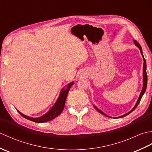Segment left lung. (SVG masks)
<instances>
[{"instance_id":"obj_1","label":"left lung","mask_w":152,"mask_h":152,"mask_svg":"<svg viewBox=\"0 0 152 152\" xmlns=\"http://www.w3.org/2000/svg\"><path fill=\"white\" fill-rule=\"evenodd\" d=\"M134 42L135 45H136L137 46H138V48H139V49H140V53H141V54H142V57H143V59H144V66H143V88H142V91H141L140 94L139 98H138V101H137V104H136V105L134 106V107L133 109H132L129 112H128V113H127V114H124V115H123L120 116V117H118V118H123V117H124V116H126L127 115L129 114L130 113H131L134 110L135 108H136L137 107V106L138 105V104H139V102H140V100H141L142 97V96H143V95H144V93H145V91H146V87H147L148 76H147V73H146V60H145L144 57V56H143L142 50L141 46H140V45L139 44V43H138L137 40H134ZM95 108H96V110H97L99 112L101 113V114H103V115H106V116H108L107 115H106V114H104V113H103L102 111L100 110L99 109H98L97 108H96V106H95Z\"/></svg>"}]
</instances>
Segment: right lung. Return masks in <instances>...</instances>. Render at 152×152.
<instances>
[{
	"instance_id": "1",
	"label": "right lung",
	"mask_w": 152,
	"mask_h": 152,
	"mask_svg": "<svg viewBox=\"0 0 152 152\" xmlns=\"http://www.w3.org/2000/svg\"><path fill=\"white\" fill-rule=\"evenodd\" d=\"M72 85H73V82L69 83V84L68 85V88H66V89H62V91H61L59 97L57 99L56 104H54V106L51 108L50 110L48 112L47 114L44 115L43 116H42L40 118H30V117H28L27 115H25L24 114H21V113L20 112H19L18 110V112L25 119H28V120L36 122V123H44L46 121H49L50 120H52V119H53L54 118H56L57 116L59 115L63 110L67 95L68 93H69L70 87Z\"/></svg>"
}]
</instances>
